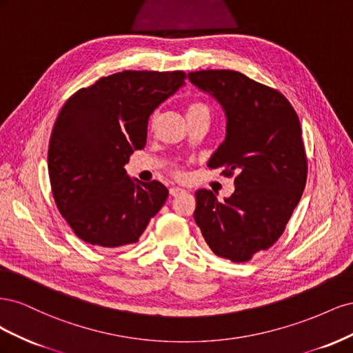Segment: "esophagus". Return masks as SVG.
Returning a JSON list of instances; mask_svg holds the SVG:
<instances>
[{"mask_svg":"<svg viewBox=\"0 0 353 353\" xmlns=\"http://www.w3.org/2000/svg\"><path fill=\"white\" fill-rule=\"evenodd\" d=\"M184 188H181V187H172V188H169V194L170 196H179V194H183L184 193Z\"/></svg>","mask_w":353,"mask_h":353,"instance_id":"34e87169","label":"esophagus"}]
</instances>
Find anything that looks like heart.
<instances>
[{"label": "heart", "mask_w": 353, "mask_h": 353, "mask_svg": "<svg viewBox=\"0 0 353 353\" xmlns=\"http://www.w3.org/2000/svg\"><path fill=\"white\" fill-rule=\"evenodd\" d=\"M190 114H208L209 116V108L203 103H191L187 108V116Z\"/></svg>", "instance_id": "obj_1"}]
</instances>
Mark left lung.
<instances>
[{"mask_svg": "<svg viewBox=\"0 0 353 353\" xmlns=\"http://www.w3.org/2000/svg\"><path fill=\"white\" fill-rule=\"evenodd\" d=\"M225 114V138L208 166L236 174V190L222 201L196 191L194 221L210 250L231 262L249 261L284 232L306 184L302 128L283 94L234 70L188 73Z\"/></svg>", "mask_w": 353, "mask_h": 353, "instance_id": "1", "label": "left lung"}]
</instances>
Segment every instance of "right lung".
<instances>
[{
	"instance_id": "add662e5",
	"label": "right lung",
	"mask_w": 353,
	"mask_h": 353,
	"mask_svg": "<svg viewBox=\"0 0 353 353\" xmlns=\"http://www.w3.org/2000/svg\"><path fill=\"white\" fill-rule=\"evenodd\" d=\"M184 79L183 72L125 70L74 92L61 108L48 175L61 216L85 243H137L162 209L168 188L131 178L125 165L145 145L148 117Z\"/></svg>"
}]
</instances>
